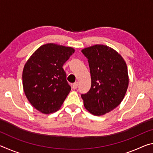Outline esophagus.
<instances>
[{
  "instance_id": "esophagus-1",
  "label": "esophagus",
  "mask_w": 153,
  "mask_h": 153,
  "mask_svg": "<svg viewBox=\"0 0 153 153\" xmlns=\"http://www.w3.org/2000/svg\"><path fill=\"white\" fill-rule=\"evenodd\" d=\"M77 86H78V83H77V82H75L74 84H73V85H72V88H73L74 90L76 89Z\"/></svg>"
}]
</instances>
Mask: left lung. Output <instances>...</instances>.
Returning a JSON list of instances; mask_svg holds the SVG:
<instances>
[{"instance_id":"obj_1","label":"left lung","mask_w":153,"mask_h":153,"mask_svg":"<svg viewBox=\"0 0 153 153\" xmlns=\"http://www.w3.org/2000/svg\"><path fill=\"white\" fill-rule=\"evenodd\" d=\"M88 61L91 88L82 94L90 113L101 116L115 108L125 97L129 84L128 67L118 52L109 46L95 45L82 50Z\"/></svg>"}]
</instances>
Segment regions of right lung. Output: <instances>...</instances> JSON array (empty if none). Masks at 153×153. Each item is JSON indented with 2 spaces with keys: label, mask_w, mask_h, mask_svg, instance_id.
Returning <instances> with one entry per match:
<instances>
[{
  "label": "right lung",
  "mask_w": 153,
  "mask_h": 153,
  "mask_svg": "<svg viewBox=\"0 0 153 153\" xmlns=\"http://www.w3.org/2000/svg\"><path fill=\"white\" fill-rule=\"evenodd\" d=\"M74 52L69 46L48 43L40 46L25 63L24 91L30 104L40 112H56L69 94L71 87L63 65Z\"/></svg>",
  "instance_id": "right-lung-1"
}]
</instances>
